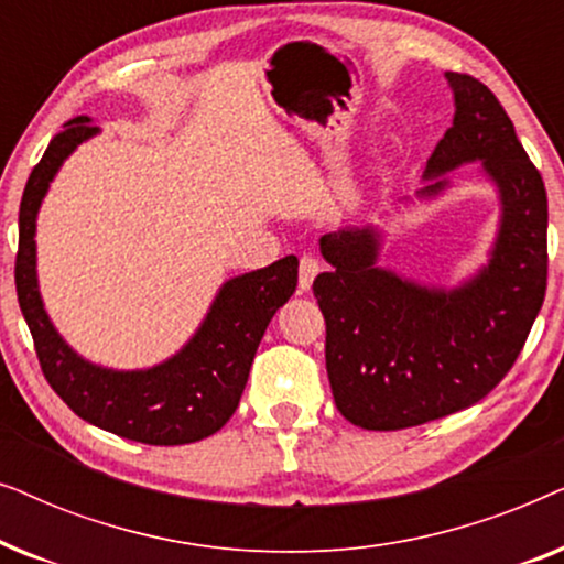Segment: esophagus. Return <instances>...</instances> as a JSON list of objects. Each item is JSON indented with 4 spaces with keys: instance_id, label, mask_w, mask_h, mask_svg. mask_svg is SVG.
Here are the masks:
<instances>
[{
    "instance_id": "1",
    "label": "esophagus",
    "mask_w": 564,
    "mask_h": 564,
    "mask_svg": "<svg viewBox=\"0 0 564 564\" xmlns=\"http://www.w3.org/2000/svg\"><path fill=\"white\" fill-rule=\"evenodd\" d=\"M321 272V261L313 257V253H303L300 257V274H297V284H300V292H307L311 290V284L315 280V274Z\"/></svg>"
}]
</instances>
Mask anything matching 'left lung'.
<instances>
[{"instance_id":"obj_1","label":"left lung","mask_w":564,"mask_h":564,"mask_svg":"<svg viewBox=\"0 0 564 564\" xmlns=\"http://www.w3.org/2000/svg\"><path fill=\"white\" fill-rule=\"evenodd\" d=\"M454 126L426 176L482 159L500 187L503 223L485 272L454 292L415 288L375 267L377 234L321 238L330 272L313 295L326 318V369L336 408L354 426L398 431L482 400L508 375L546 295V189L496 95L469 74H446ZM444 182L429 184V195Z\"/></svg>"}]
</instances>
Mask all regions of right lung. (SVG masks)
<instances>
[{
    "mask_svg": "<svg viewBox=\"0 0 564 564\" xmlns=\"http://www.w3.org/2000/svg\"><path fill=\"white\" fill-rule=\"evenodd\" d=\"M95 133L89 118L66 122L28 176L14 259L20 311L43 377L79 419L141 444L199 442L220 431L236 413L261 336L297 288V259L284 257L272 267L230 280L197 336L174 359L149 372H112L79 359L53 330L37 295L35 213L61 161Z\"/></svg>",
    "mask_w": 564,
    "mask_h": 564,
    "instance_id": "add662e5",
    "label": "right lung"
}]
</instances>
